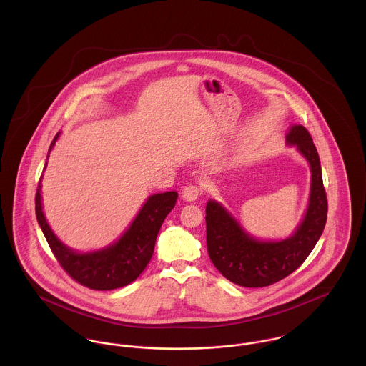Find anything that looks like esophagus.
<instances>
[{
    "instance_id": "esophagus-1",
    "label": "esophagus",
    "mask_w": 366,
    "mask_h": 366,
    "mask_svg": "<svg viewBox=\"0 0 366 366\" xmlns=\"http://www.w3.org/2000/svg\"><path fill=\"white\" fill-rule=\"evenodd\" d=\"M202 194V186L200 184H196V183H192V184H187L183 190H182V197L186 200V202H196Z\"/></svg>"
}]
</instances>
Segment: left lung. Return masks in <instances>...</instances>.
Instances as JSON below:
<instances>
[{
    "label": "left lung",
    "mask_w": 366,
    "mask_h": 366,
    "mask_svg": "<svg viewBox=\"0 0 366 366\" xmlns=\"http://www.w3.org/2000/svg\"><path fill=\"white\" fill-rule=\"evenodd\" d=\"M286 142L296 145L312 169L309 207L292 237L258 241L219 203L209 200L206 206L209 259L224 277L244 287H264L293 273L310 255L325 227L328 203L312 135L303 125H293Z\"/></svg>",
    "instance_id": "8db88e82"
}]
</instances>
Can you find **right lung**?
I'll list each match as a JSON object with an SVG mask.
<instances>
[{"label":"right lung","mask_w":366,"mask_h":366,"mask_svg":"<svg viewBox=\"0 0 366 366\" xmlns=\"http://www.w3.org/2000/svg\"><path fill=\"white\" fill-rule=\"evenodd\" d=\"M57 138L59 134L54 137L49 152ZM41 180L35 196V209L38 222L53 255L71 279L93 290H112L127 286L144 272L154 255L159 229L177 200L176 192L151 196L117 242L102 251L77 254L57 239L46 222L42 211Z\"/></svg>","instance_id":"1"}]
</instances>
